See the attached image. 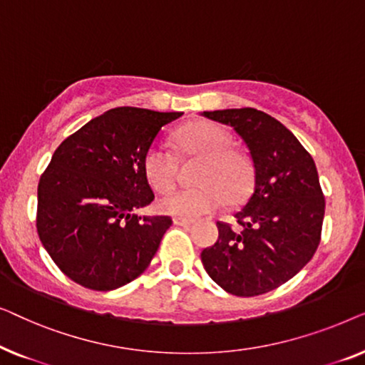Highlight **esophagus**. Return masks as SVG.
Wrapping results in <instances>:
<instances>
[{"label": "esophagus", "instance_id": "1", "mask_svg": "<svg viewBox=\"0 0 365 365\" xmlns=\"http://www.w3.org/2000/svg\"><path fill=\"white\" fill-rule=\"evenodd\" d=\"M173 222H174V224H176V226H184V227H186V226H191V224H192L194 221H192V219H184V217H174V219H173Z\"/></svg>", "mask_w": 365, "mask_h": 365}]
</instances>
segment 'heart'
I'll return each mask as SVG.
<instances>
[{
    "label": "heart",
    "mask_w": 365,
    "mask_h": 365,
    "mask_svg": "<svg viewBox=\"0 0 365 365\" xmlns=\"http://www.w3.org/2000/svg\"><path fill=\"white\" fill-rule=\"evenodd\" d=\"M232 138L226 129L209 121L184 126L176 134V144L186 156L201 158L192 181L196 186L176 189L159 199L164 214L194 219L211 214L227 201L241 202L252 186V166L247 156L231 148ZM148 182L159 192L168 191L176 176V163L161 144H154L143 158Z\"/></svg>",
    "instance_id": "heart-1"
}]
</instances>
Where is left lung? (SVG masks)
Here are the masks:
<instances>
[{
    "mask_svg": "<svg viewBox=\"0 0 365 365\" xmlns=\"http://www.w3.org/2000/svg\"><path fill=\"white\" fill-rule=\"evenodd\" d=\"M246 143L254 187L236 212L239 227L217 222L219 237L201 252L217 286L239 297L261 296L292 279L321 242L324 199L316 163L297 138L254 108L204 111Z\"/></svg>",
    "mask_w": 365,
    "mask_h": 365,
    "instance_id": "obj_1",
    "label": "left lung"
}]
</instances>
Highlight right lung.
<instances>
[{
	"instance_id": "1",
	"label": "right lung",
	"mask_w": 365,
	"mask_h": 365,
	"mask_svg": "<svg viewBox=\"0 0 365 365\" xmlns=\"http://www.w3.org/2000/svg\"><path fill=\"white\" fill-rule=\"evenodd\" d=\"M182 113L114 108L64 139L38 184L36 229L54 264L83 287L113 291L146 271L168 216H138L154 199L143 158Z\"/></svg>"
}]
</instances>
